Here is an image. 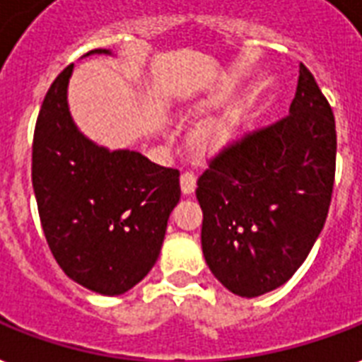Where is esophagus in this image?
Segmentation results:
<instances>
[{"mask_svg": "<svg viewBox=\"0 0 362 362\" xmlns=\"http://www.w3.org/2000/svg\"><path fill=\"white\" fill-rule=\"evenodd\" d=\"M196 189V175L192 172H185L181 175V190L183 194H192Z\"/></svg>", "mask_w": 362, "mask_h": 362, "instance_id": "1", "label": "esophagus"}]
</instances>
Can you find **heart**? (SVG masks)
<instances>
[{
	"label": "heart",
	"mask_w": 362,
	"mask_h": 362,
	"mask_svg": "<svg viewBox=\"0 0 362 362\" xmlns=\"http://www.w3.org/2000/svg\"><path fill=\"white\" fill-rule=\"evenodd\" d=\"M238 124H240V117L234 111L221 115L219 119L209 120V122L202 126L198 136H196L198 147L204 151L221 149L223 145H226V143H230L234 139Z\"/></svg>",
	"instance_id": "b5f03b06"
}]
</instances>
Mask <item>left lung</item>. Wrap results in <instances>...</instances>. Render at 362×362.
I'll return each instance as SVG.
<instances>
[{
	"label": "left lung",
	"instance_id": "left-lung-1",
	"mask_svg": "<svg viewBox=\"0 0 362 362\" xmlns=\"http://www.w3.org/2000/svg\"><path fill=\"white\" fill-rule=\"evenodd\" d=\"M334 170V115L300 64L287 117L225 147L198 179L213 276L245 298L288 281L323 230Z\"/></svg>",
	"mask_w": 362,
	"mask_h": 362
}]
</instances>
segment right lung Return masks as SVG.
I'll use <instances>...</instances> for the list:
<instances>
[{"mask_svg":"<svg viewBox=\"0 0 362 362\" xmlns=\"http://www.w3.org/2000/svg\"><path fill=\"white\" fill-rule=\"evenodd\" d=\"M71 74L74 64L50 85L33 134L39 219L67 277L100 295H122L160 255L170 213L181 198L179 170L136 151H109L81 134L67 107Z\"/></svg>","mask_w":362,"mask_h":362,"instance_id":"add662e5","label":"right lung"}]
</instances>
